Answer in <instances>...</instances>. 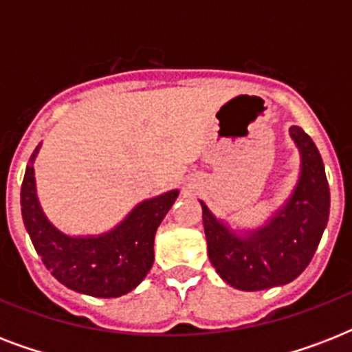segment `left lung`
I'll use <instances>...</instances> for the list:
<instances>
[{"mask_svg":"<svg viewBox=\"0 0 352 352\" xmlns=\"http://www.w3.org/2000/svg\"><path fill=\"white\" fill-rule=\"evenodd\" d=\"M301 155L300 181L267 225L235 234L203 206L210 263L234 289L263 290L290 283L316 252L329 221L331 193L322 155L301 127H290Z\"/></svg>","mask_w":352,"mask_h":352,"instance_id":"1","label":"left lung"}]
</instances>
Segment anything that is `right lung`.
Returning a JSON list of instances; mask_svg holds the SVG:
<instances>
[{"label": "right lung", "mask_w": 352, "mask_h": 352, "mask_svg": "<svg viewBox=\"0 0 352 352\" xmlns=\"http://www.w3.org/2000/svg\"><path fill=\"white\" fill-rule=\"evenodd\" d=\"M30 155L21 184V215L38 256L67 289L95 296L118 298L131 292L153 265L155 232L175 203L171 190L133 208L117 228L98 237H71L47 219L36 197L34 159Z\"/></svg>", "instance_id": "obj_1"}]
</instances>
